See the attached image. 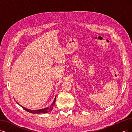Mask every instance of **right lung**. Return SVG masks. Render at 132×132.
Listing matches in <instances>:
<instances>
[{
    "label": "right lung",
    "instance_id": "obj_1",
    "mask_svg": "<svg viewBox=\"0 0 132 132\" xmlns=\"http://www.w3.org/2000/svg\"><path fill=\"white\" fill-rule=\"evenodd\" d=\"M55 100H56V97L54 99V100L53 103L49 106V107H47V108H44V109H39V110H30V109H27L26 108H24V107L22 106V105H20L21 106H22V108H23L24 110H26L27 111L29 112V113H32V114H40V113H49V112H50L52 110L53 108V106L55 104ZM18 104H19L18 103H17Z\"/></svg>",
    "mask_w": 132,
    "mask_h": 132
}]
</instances>
